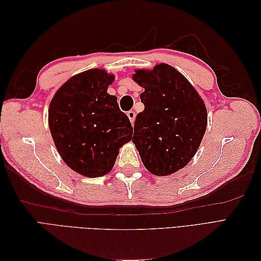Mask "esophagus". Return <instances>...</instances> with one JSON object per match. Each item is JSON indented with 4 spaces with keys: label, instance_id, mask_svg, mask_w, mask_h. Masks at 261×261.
<instances>
[{
    "label": "esophagus",
    "instance_id": "34e87169",
    "mask_svg": "<svg viewBox=\"0 0 261 261\" xmlns=\"http://www.w3.org/2000/svg\"><path fill=\"white\" fill-rule=\"evenodd\" d=\"M127 116L129 118V121L132 124H134V122H135V117H136V113L134 111H128L127 112Z\"/></svg>",
    "mask_w": 261,
    "mask_h": 261
}]
</instances>
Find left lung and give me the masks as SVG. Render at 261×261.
<instances>
[{
    "instance_id": "obj_1",
    "label": "left lung",
    "mask_w": 261,
    "mask_h": 261,
    "mask_svg": "<svg viewBox=\"0 0 261 261\" xmlns=\"http://www.w3.org/2000/svg\"><path fill=\"white\" fill-rule=\"evenodd\" d=\"M133 80L145 88L132 141L152 174H172L192 160L207 128V109L194 87L175 68L159 64L138 69Z\"/></svg>"
}]
</instances>
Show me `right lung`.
Here are the masks:
<instances>
[{"label":"right lung","instance_id":"obj_1","mask_svg":"<svg viewBox=\"0 0 261 261\" xmlns=\"http://www.w3.org/2000/svg\"><path fill=\"white\" fill-rule=\"evenodd\" d=\"M113 81L103 69L86 70L63 85L50 103L49 127L59 153L88 177L111 171L118 149L132 139L128 116L107 92Z\"/></svg>","mask_w":261,"mask_h":261}]
</instances>
